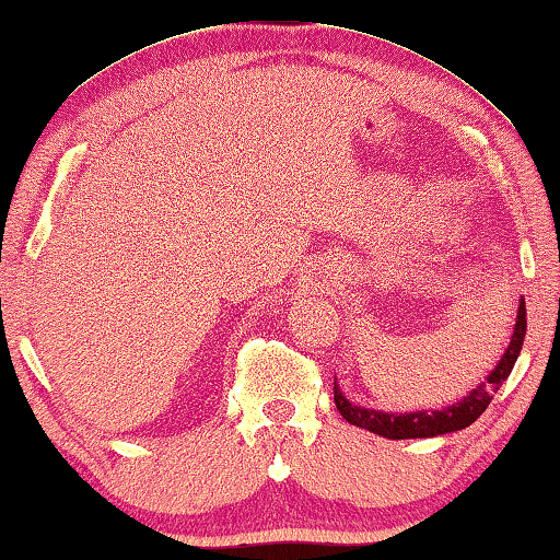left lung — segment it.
Returning <instances> with one entry per match:
<instances>
[{
    "mask_svg": "<svg viewBox=\"0 0 560 560\" xmlns=\"http://www.w3.org/2000/svg\"><path fill=\"white\" fill-rule=\"evenodd\" d=\"M526 335V306L524 299L520 301V313H516V325L514 335L506 352L497 368L490 372V377L482 380L475 389L463 396L460 401L453 406H445L441 411H413V413H384L374 409H362V406L350 404L345 399L338 382H332V394H335V406H338L340 416L352 425H360V429L377 433L382 439L392 441H404V439H433V435L453 433L467 429V425L475 423L485 413L487 406L494 399L497 389H500L502 382L510 377L514 370V362L520 358L522 345Z\"/></svg>",
    "mask_w": 560,
    "mask_h": 560,
    "instance_id": "obj_1",
    "label": "left lung"
}]
</instances>
